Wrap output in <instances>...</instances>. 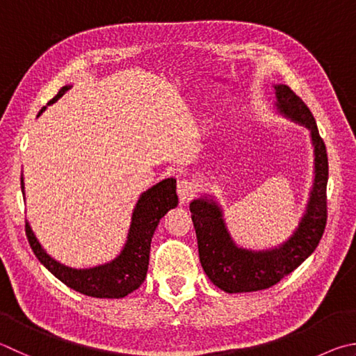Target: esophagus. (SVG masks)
Listing matches in <instances>:
<instances>
[{"label": "esophagus", "mask_w": 356, "mask_h": 356, "mask_svg": "<svg viewBox=\"0 0 356 356\" xmlns=\"http://www.w3.org/2000/svg\"><path fill=\"white\" fill-rule=\"evenodd\" d=\"M197 186L190 182V180H180L177 184V195L180 202H190V200L196 196Z\"/></svg>", "instance_id": "esophagus-1"}]
</instances>
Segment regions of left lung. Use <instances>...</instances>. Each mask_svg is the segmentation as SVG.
<instances>
[{
	"mask_svg": "<svg viewBox=\"0 0 356 356\" xmlns=\"http://www.w3.org/2000/svg\"><path fill=\"white\" fill-rule=\"evenodd\" d=\"M277 107L312 131L314 145V184L299 229L279 249L252 252L236 248L225 229L219 207L213 200L190 204L196 229L200 264L215 285L225 293H250L270 288L293 273L318 248L327 224L328 157L324 140L308 106L288 86H275Z\"/></svg>",
	"mask_w": 356,
	"mask_h": 356,
	"instance_id": "8db88e82",
	"label": "left lung"
}]
</instances>
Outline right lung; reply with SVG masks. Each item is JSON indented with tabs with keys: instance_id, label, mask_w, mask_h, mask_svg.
Instances as JSON below:
<instances>
[{
	"instance_id": "obj_1",
	"label": "right lung",
	"mask_w": 356,
	"mask_h": 356,
	"mask_svg": "<svg viewBox=\"0 0 356 356\" xmlns=\"http://www.w3.org/2000/svg\"><path fill=\"white\" fill-rule=\"evenodd\" d=\"M70 87H62L48 104H53ZM44 107L42 108V112ZM23 191V177H22ZM179 199L176 193V180L166 179L154 185L138 199L132 215L131 230L124 249L113 261L102 266L90 269H73L57 263L37 241L34 232L26 222L24 230L32 252L51 274L56 275L62 283L77 293L99 299H120L140 288L149 266V252L152 235L156 227L168 210L177 207Z\"/></svg>"
}]
</instances>
